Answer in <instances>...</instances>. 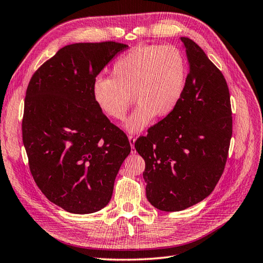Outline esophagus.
<instances>
[{"mask_svg":"<svg viewBox=\"0 0 263 263\" xmlns=\"http://www.w3.org/2000/svg\"><path fill=\"white\" fill-rule=\"evenodd\" d=\"M136 137L132 136V134H130L129 136V142L131 144V149H132V153H136V149H134V143H136Z\"/></svg>","mask_w":263,"mask_h":263,"instance_id":"esophagus-1","label":"esophagus"}]
</instances>
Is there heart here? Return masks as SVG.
<instances>
[{
  "label": "heart",
  "mask_w": 263,
  "mask_h": 263,
  "mask_svg": "<svg viewBox=\"0 0 263 263\" xmlns=\"http://www.w3.org/2000/svg\"><path fill=\"white\" fill-rule=\"evenodd\" d=\"M186 61L173 45H141L114 62L110 78H97L92 99L105 117L121 121L134 99L136 110L124 124L137 133L156 117L165 118L177 109L186 81Z\"/></svg>",
  "instance_id": "heart-1"
}]
</instances>
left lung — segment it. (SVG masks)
I'll return each mask as SVG.
<instances>
[{
    "label": "left lung",
    "instance_id": "8db88e82",
    "mask_svg": "<svg viewBox=\"0 0 263 263\" xmlns=\"http://www.w3.org/2000/svg\"><path fill=\"white\" fill-rule=\"evenodd\" d=\"M189 63L183 96L170 116L140 137L146 199L176 212L205 199L217 185L232 137L230 94L221 71L189 37H180Z\"/></svg>",
    "mask_w": 263,
    "mask_h": 263
}]
</instances>
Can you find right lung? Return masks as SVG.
I'll return each mask as SVG.
<instances>
[{
  "label": "right lung",
  "mask_w": 263,
  "mask_h": 263,
  "mask_svg": "<svg viewBox=\"0 0 263 263\" xmlns=\"http://www.w3.org/2000/svg\"><path fill=\"white\" fill-rule=\"evenodd\" d=\"M129 46L74 43L33 74L24 101L23 144L44 196L63 210L87 214L109 203L131 146L92 99L103 67Z\"/></svg>",
  "instance_id": "obj_1"
}]
</instances>
